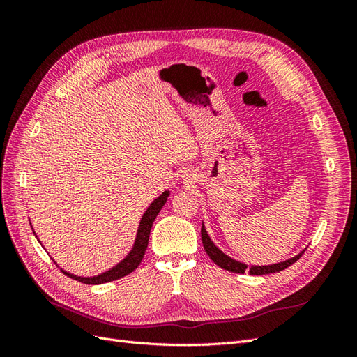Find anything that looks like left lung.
Here are the masks:
<instances>
[{
  "instance_id": "obj_1",
  "label": "left lung",
  "mask_w": 357,
  "mask_h": 357,
  "mask_svg": "<svg viewBox=\"0 0 357 357\" xmlns=\"http://www.w3.org/2000/svg\"><path fill=\"white\" fill-rule=\"evenodd\" d=\"M201 238H202V245H204V248H205V252H207V255L210 256L211 261H213L215 265H219L220 268L226 269V271L236 273V274H244L245 271H248L252 275H264V274H273V273L283 271V269H286V268L290 266L291 264H295V262L298 261V259L302 256V253H304V252H301L299 255L287 259V261L278 262V264H273V265H261V266H259V265H250V266H248V265H245V264H243V262L235 261V259L229 257L228 255H225V253L220 250V248L211 241V238L208 236L207 231H205L204 223H202V226H201Z\"/></svg>"
}]
</instances>
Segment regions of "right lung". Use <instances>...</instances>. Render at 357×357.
Listing matches in <instances>:
<instances>
[{"instance_id":"1","label":"right lung","mask_w":357,"mask_h":357,"mask_svg":"<svg viewBox=\"0 0 357 357\" xmlns=\"http://www.w3.org/2000/svg\"><path fill=\"white\" fill-rule=\"evenodd\" d=\"M169 197V190H165L162 192V195H159V198H156L152 204L149 205V208L144 211L142 220H139V225H138V231H137V236H135V241H134V245L131 248V252H129L125 259H122L121 262H119L117 265H114L113 268H110L109 271L105 273H101L98 275H93V277H80V275H74L71 273H67L66 269L61 268V271L74 278L77 280V282L80 283H84V284H102V283H109V282H114V280H119L128 274H131L135 268H138V265L142 264L143 257H144V253H146V248H147V244H149V236H150V229H152V225L156 219V215L159 214V211L162 210V207H164L167 199ZM32 232H34V229H32ZM36 234V232H34ZM37 236V235H36ZM40 241V240H38ZM58 265V264H56ZM59 266V265H58Z\"/></svg>"}]
</instances>
